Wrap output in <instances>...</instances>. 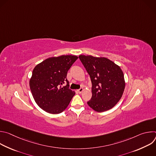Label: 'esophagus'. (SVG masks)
Instances as JSON below:
<instances>
[{"label": "esophagus", "instance_id": "obj_1", "mask_svg": "<svg viewBox=\"0 0 156 156\" xmlns=\"http://www.w3.org/2000/svg\"><path fill=\"white\" fill-rule=\"evenodd\" d=\"M78 93H80V94H81L83 91V87H81V88H80L79 90H78Z\"/></svg>", "mask_w": 156, "mask_h": 156}]
</instances>
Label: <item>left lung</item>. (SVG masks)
Masks as SVG:
<instances>
[{
  "instance_id": "left-lung-1",
  "label": "left lung",
  "mask_w": 156,
  "mask_h": 156,
  "mask_svg": "<svg viewBox=\"0 0 156 156\" xmlns=\"http://www.w3.org/2000/svg\"><path fill=\"white\" fill-rule=\"evenodd\" d=\"M90 75L92 97L88 105L98 112L112 108L121 99L125 89L124 75L120 67L104 57L79 56Z\"/></svg>"
}]
</instances>
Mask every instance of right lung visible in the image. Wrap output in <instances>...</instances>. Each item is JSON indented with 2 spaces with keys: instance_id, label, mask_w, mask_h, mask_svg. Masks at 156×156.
Returning a JSON list of instances; mask_svg holds the SVG:
<instances>
[{
  "instance_id": "1",
  "label": "right lung",
  "mask_w": 156,
  "mask_h": 156,
  "mask_svg": "<svg viewBox=\"0 0 156 156\" xmlns=\"http://www.w3.org/2000/svg\"><path fill=\"white\" fill-rule=\"evenodd\" d=\"M77 59L75 55H61L47 58L35 66L30 86L34 101L42 110L57 114L67 107L75 93L69 88L66 75ZM65 82L66 86L62 88Z\"/></svg>"
}]
</instances>
